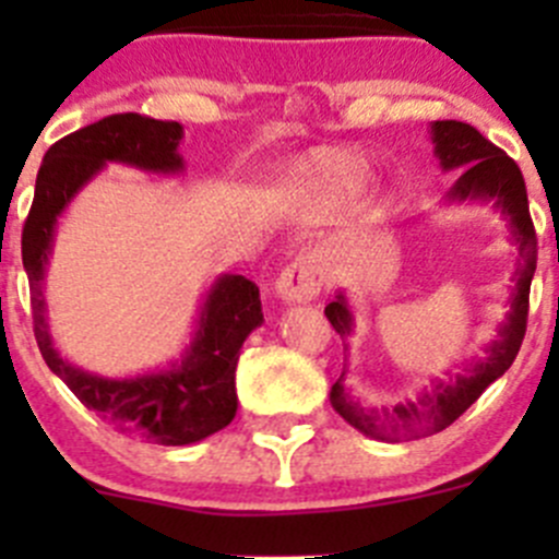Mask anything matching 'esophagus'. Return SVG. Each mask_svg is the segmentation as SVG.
<instances>
[{
  "instance_id": "34e87169",
  "label": "esophagus",
  "mask_w": 559,
  "mask_h": 559,
  "mask_svg": "<svg viewBox=\"0 0 559 559\" xmlns=\"http://www.w3.org/2000/svg\"><path fill=\"white\" fill-rule=\"evenodd\" d=\"M324 278L326 273L321 259L313 253H302L281 270L278 281H275V295L284 302H308L319 297Z\"/></svg>"
}]
</instances>
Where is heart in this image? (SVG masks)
<instances>
[{"label": "heart", "mask_w": 559, "mask_h": 559, "mask_svg": "<svg viewBox=\"0 0 559 559\" xmlns=\"http://www.w3.org/2000/svg\"><path fill=\"white\" fill-rule=\"evenodd\" d=\"M365 173H368V165H365L362 156L343 154V151H324V154H316L311 159L302 162L292 173V178L306 186H313V189L348 191L362 183Z\"/></svg>", "instance_id": "1"}]
</instances>
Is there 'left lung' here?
<instances>
[{"label":"left lung","instance_id":"left-lung-1","mask_svg":"<svg viewBox=\"0 0 559 559\" xmlns=\"http://www.w3.org/2000/svg\"><path fill=\"white\" fill-rule=\"evenodd\" d=\"M430 140L436 145V159L441 170H460V178L447 191V202H492V207H498L509 222L511 240L520 251V267H516L509 313H506L503 324L498 326V337L484 348V357L465 365L462 373L436 379L419 397L405 400L392 408H368L348 392L346 365L348 337L354 332V313L343 292H337L335 300L324 308L332 330L343 341V373L330 389L332 408L359 432L389 443L414 441V438L436 436V432L447 430L454 419H460L481 397L484 389L511 368V362L520 354L524 330H527L530 281H533L535 259H538V240H535L533 218H530L527 189H524V178L516 162L506 156L498 145L489 143L471 123L432 121Z\"/></svg>","mask_w":559,"mask_h":559}]
</instances>
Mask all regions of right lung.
<instances>
[{"mask_svg":"<svg viewBox=\"0 0 559 559\" xmlns=\"http://www.w3.org/2000/svg\"><path fill=\"white\" fill-rule=\"evenodd\" d=\"M183 127L138 112H118L53 143L37 173L35 202L21 235V257L32 286L35 337L45 365L118 432L159 447H186L224 430L238 411L235 368L243 341L264 321L259 286L243 275H218L197 316V330L180 359L165 370L110 376L67 362L53 346L45 316L43 281L53 251L56 224L78 191L105 165L175 175L183 173L178 145Z\"/></svg>","mask_w":559,"mask_h":559,"instance_id":"add662e5","label":"right lung"}]
</instances>
